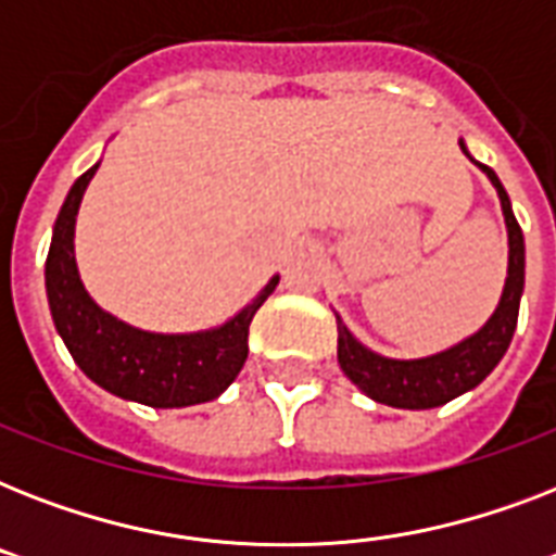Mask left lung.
I'll list each match as a JSON object with an SVG mask.
<instances>
[{
	"label": "left lung",
	"instance_id": "8db88e82",
	"mask_svg": "<svg viewBox=\"0 0 556 556\" xmlns=\"http://www.w3.org/2000/svg\"><path fill=\"white\" fill-rule=\"evenodd\" d=\"M458 147L465 150L462 141ZM479 167L482 173H488L491 185L500 192L502 213H505V225H508V279H505L500 308L473 338H467L465 343H458L441 355L421 357V361H389V357L375 355L361 346L349 334L346 326L338 320L340 369L378 404L401 406V409H430V406L447 404L467 389L479 387L491 375L493 366L500 364L502 355L508 352L514 329H517L519 296L526 288V242H522V230H519V222L510 210V199L502 181L491 167H484V164Z\"/></svg>",
	"mask_w": 556,
	"mask_h": 556
}]
</instances>
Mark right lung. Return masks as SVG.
I'll use <instances>...</instances> for the list:
<instances>
[{
	"label": "right lung",
	"mask_w": 556,
	"mask_h": 556,
	"mask_svg": "<svg viewBox=\"0 0 556 556\" xmlns=\"http://www.w3.org/2000/svg\"><path fill=\"white\" fill-rule=\"evenodd\" d=\"M98 164L86 169L68 190L54 225L46 260V288L51 317L86 375L112 395L147 406H192L225 392L248 357V329L253 314L277 288L274 277L248 308L222 329L201 334H150L100 312L86 294L74 265V218Z\"/></svg>",
	"instance_id": "obj_1"
}]
</instances>
